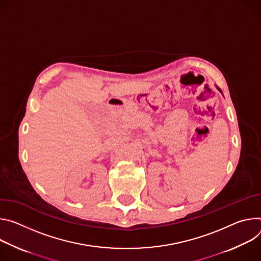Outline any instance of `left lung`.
Listing matches in <instances>:
<instances>
[{
    "mask_svg": "<svg viewBox=\"0 0 261 261\" xmlns=\"http://www.w3.org/2000/svg\"><path fill=\"white\" fill-rule=\"evenodd\" d=\"M218 89H219V88H218ZM219 90H220V89H219ZM220 91H221V90H220Z\"/></svg>",
    "mask_w": 261,
    "mask_h": 261,
    "instance_id": "left-lung-1",
    "label": "left lung"
}]
</instances>
